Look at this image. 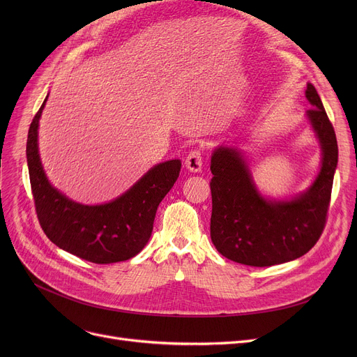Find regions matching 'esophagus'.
Wrapping results in <instances>:
<instances>
[{
  "label": "esophagus",
  "mask_w": 357,
  "mask_h": 357,
  "mask_svg": "<svg viewBox=\"0 0 357 357\" xmlns=\"http://www.w3.org/2000/svg\"><path fill=\"white\" fill-rule=\"evenodd\" d=\"M185 166L190 169L191 172H199L202 167V153L201 149H192L185 159Z\"/></svg>",
  "instance_id": "34e87169"
}]
</instances>
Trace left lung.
<instances>
[{
    "instance_id": "1",
    "label": "left lung",
    "mask_w": 357,
    "mask_h": 357,
    "mask_svg": "<svg viewBox=\"0 0 357 357\" xmlns=\"http://www.w3.org/2000/svg\"><path fill=\"white\" fill-rule=\"evenodd\" d=\"M307 117L321 143V171L311 188L292 201L261 198L249 169L234 149L220 147L211 158V240L215 249L248 266H273L304 256L321 237L327 222L333 178L339 159L334 127L314 85Z\"/></svg>"
}]
</instances>
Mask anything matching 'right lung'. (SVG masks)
<instances>
[{"mask_svg":"<svg viewBox=\"0 0 357 357\" xmlns=\"http://www.w3.org/2000/svg\"><path fill=\"white\" fill-rule=\"evenodd\" d=\"M46 102V100H45ZM45 102L27 136V165L36 214L52 243L92 264L131 259L146 246L160 201L181 172L179 160L156 165L120 198L104 205H82L52 188L37 152V127Z\"/></svg>","mask_w":357,"mask_h":357,"instance_id":"right-lung-1","label":"right lung"}]
</instances>
